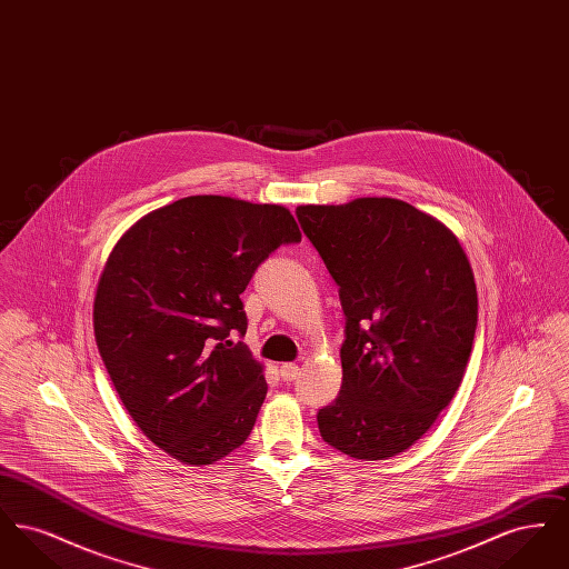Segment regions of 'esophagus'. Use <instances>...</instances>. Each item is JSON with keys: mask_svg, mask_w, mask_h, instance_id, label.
Here are the masks:
<instances>
[{"mask_svg": "<svg viewBox=\"0 0 569 569\" xmlns=\"http://www.w3.org/2000/svg\"><path fill=\"white\" fill-rule=\"evenodd\" d=\"M279 376H281L283 381H292V379H297L300 376V369H298V365H295V362H286V365L279 367Z\"/></svg>", "mask_w": 569, "mask_h": 569, "instance_id": "1", "label": "esophagus"}]
</instances>
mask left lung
<instances>
[{
	"label": "left lung",
	"mask_w": 569,
	"mask_h": 569,
	"mask_svg": "<svg viewBox=\"0 0 569 569\" xmlns=\"http://www.w3.org/2000/svg\"><path fill=\"white\" fill-rule=\"evenodd\" d=\"M298 221L346 313L339 397L318 411L328 446L358 460L406 452L459 390L478 326L455 232L397 198L302 204Z\"/></svg>",
	"instance_id": "left-lung-1"
}]
</instances>
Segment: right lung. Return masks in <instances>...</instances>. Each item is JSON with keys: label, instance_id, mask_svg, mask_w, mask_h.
Masks as SVG:
<instances>
[{"label": "right lung", "instance_id": "1", "mask_svg": "<svg viewBox=\"0 0 569 569\" xmlns=\"http://www.w3.org/2000/svg\"><path fill=\"white\" fill-rule=\"evenodd\" d=\"M300 230L281 204L188 196L138 219L110 251L93 330L138 429L183 465H211L243 446L267 397L243 341L241 295Z\"/></svg>", "mask_w": 569, "mask_h": 569}]
</instances>
